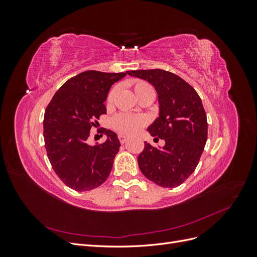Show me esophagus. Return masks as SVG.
<instances>
[{
  "instance_id": "esophagus-1",
  "label": "esophagus",
  "mask_w": 257,
  "mask_h": 257,
  "mask_svg": "<svg viewBox=\"0 0 257 257\" xmlns=\"http://www.w3.org/2000/svg\"><path fill=\"white\" fill-rule=\"evenodd\" d=\"M119 141H120V143H121V144L126 143V141H127V137H126V136H124V135H122V134H120V135H119Z\"/></svg>"
}]
</instances>
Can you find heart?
I'll use <instances>...</instances> for the list:
<instances>
[{"label":"heart","mask_w":257,"mask_h":257,"mask_svg":"<svg viewBox=\"0 0 257 257\" xmlns=\"http://www.w3.org/2000/svg\"><path fill=\"white\" fill-rule=\"evenodd\" d=\"M153 90L151 85L143 80L134 81V91L136 95L139 96L144 92ZM115 89H112L107 97V105H111L114 97ZM147 124V119L142 114H135L130 112H120L114 115L111 120V126L119 132L120 134L125 136H133L137 134Z\"/></svg>","instance_id":"b5f03b06"}]
</instances>
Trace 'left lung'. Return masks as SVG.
Returning a JSON list of instances; mask_svg holds the SVG:
<instances>
[{
  "instance_id": "obj_1",
  "label": "left lung",
  "mask_w": 257,
  "mask_h": 257,
  "mask_svg": "<svg viewBox=\"0 0 257 257\" xmlns=\"http://www.w3.org/2000/svg\"><path fill=\"white\" fill-rule=\"evenodd\" d=\"M130 76L150 82L157 90L159 116L148 126L155 143L147 142L138 166L150 181L163 188L182 184L195 170L207 142L208 123L197 92L181 77L163 69L128 71Z\"/></svg>"
}]
</instances>
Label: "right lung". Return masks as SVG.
Returning <instances> with one entry per match:
<instances>
[{
  "mask_svg": "<svg viewBox=\"0 0 257 257\" xmlns=\"http://www.w3.org/2000/svg\"><path fill=\"white\" fill-rule=\"evenodd\" d=\"M126 73L83 72L62 85L46 108L45 147L53 170L68 188L90 191L109 176L121 146L118 135L105 131L107 139L100 145H89L88 138L94 120L106 113L111 85Z\"/></svg>",
  "mask_w": 257,
  "mask_h": 257,
  "instance_id": "add662e5",
  "label": "right lung"
}]
</instances>
